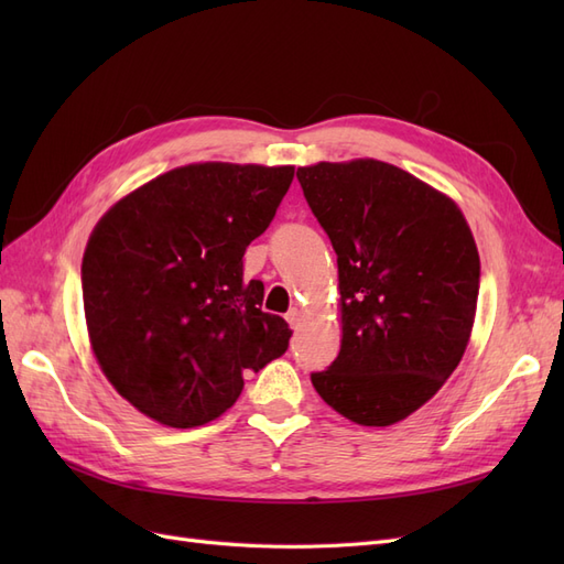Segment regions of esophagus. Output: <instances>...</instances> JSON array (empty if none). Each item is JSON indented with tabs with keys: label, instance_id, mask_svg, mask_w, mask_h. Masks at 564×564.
Wrapping results in <instances>:
<instances>
[{
	"label": "esophagus",
	"instance_id": "34e87169",
	"mask_svg": "<svg viewBox=\"0 0 564 564\" xmlns=\"http://www.w3.org/2000/svg\"><path fill=\"white\" fill-rule=\"evenodd\" d=\"M284 319L289 322V327H292V329H299V327H301V313H299L296 308L289 311V313L284 315Z\"/></svg>",
	"mask_w": 564,
	"mask_h": 564
}]
</instances>
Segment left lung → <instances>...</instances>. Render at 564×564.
<instances>
[{
	"mask_svg": "<svg viewBox=\"0 0 564 564\" xmlns=\"http://www.w3.org/2000/svg\"><path fill=\"white\" fill-rule=\"evenodd\" d=\"M338 263L344 338L313 371L319 398L360 425L406 419L466 352L480 256L456 204L379 160L299 166Z\"/></svg>",
	"mask_w": 564,
	"mask_h": 564,
	"instance_id": "1",
	"label": "left lung"
}]
</instances>
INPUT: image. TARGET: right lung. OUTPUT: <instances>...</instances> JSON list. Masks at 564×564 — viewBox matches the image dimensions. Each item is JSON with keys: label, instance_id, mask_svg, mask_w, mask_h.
<instances>
[{"label": "right lung", "instance_id": "1", "mask_svg": "<svg viewBox=\"0 0 564 564\" xmlns=\"http://www.w3.org/2000/svg\"><path fill=\"white\" fill-rule=\"evenodd\" d=\"M294 166L204 162L145 183L98 220L82 261L96 360L139 412L172 429L220 416L289 348L242 256L275 218Z\"/></svg>", "mask_w": 564, "mask_h": 564}]
</instances>
